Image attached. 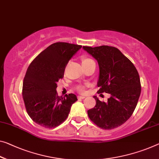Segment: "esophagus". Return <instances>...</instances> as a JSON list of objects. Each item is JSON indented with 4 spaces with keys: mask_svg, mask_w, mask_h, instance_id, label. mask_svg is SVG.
Instances as JSON below:
<instances>
[{
    "mask_svg": "<svg viewBox=\"0 0 159 159\" xmlns=\"http://www.w3.org/2000/svg\"><path fill=\"white\" fill-rule=\"evenodd\" d=\"M77 98L80 99H83L85 98V97L84 96H78Z\"/></svg>",
    "mask_w": 159,
    "mask_h": 159,
    "instance_id": "obj_1",
    "label": "esophagus"
}]
</instances>
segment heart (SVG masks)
Masks as SVG:
<instances>
[{"label": "heart", "mask_w": 159, "mask_h": 159, "mask_svg": "<svg viewBox=\"0 0 159 159\" xmlns=\"http://www.w3.org/2000/svg\"><path fill=\"white\" fill-rule=\"evenodd\" d=\"M92 62H94V61L92 60L91 58H89V57H83L82 58V65L89 64V63ZM77 90L80 92H83V91H84V87H82V86L78 87Z\"/></svg>", "instance_id": "heart-1"}]
</instances>
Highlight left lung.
<instances>
[{"instance_id": "left-lung-1", "label": "left lung", "mask_w": 159, "mask_h": 159, "mask_svg": "<svg viewBox=\"0 0 159 159\" xmlns=\"http://www.w3.org/2000/svg\"><path fill=\"white\" fill-rule=\"evenodd\" d=\"M82 48L98 62V92L111 95L107 102H101L94 96L96 105L87 111L88 116L103 129L118 127L130 118L137 105L141 89L137 70L114 47L83 46Z\"/></svg>"}]
</instances>
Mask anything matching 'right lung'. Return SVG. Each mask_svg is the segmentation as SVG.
<instances>
[{"label":"right lung","instance_id":"1","mask_svg":"<svg viewBox=\"0 0 159 159\" xmlns=\"http://www.w3.org/2000/svg\"><path fill=\"white\" fill-rule=\"evenodd\" d=\"M82 46L67 43H55L40 52L27 70L23 84V97L29 116L45 128L59 126L67 118L74 94L59 97L57 82L64 77L69 60Z\"/></svg>","mask_w":159,"mask_h":159}]
</instances>
